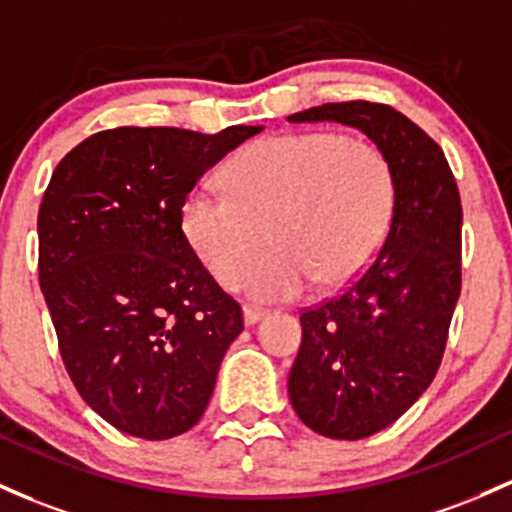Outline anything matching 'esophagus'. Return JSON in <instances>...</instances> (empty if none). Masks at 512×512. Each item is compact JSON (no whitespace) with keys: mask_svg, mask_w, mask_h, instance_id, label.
I'll return each mask as SVG.
<instances>
[{"mask_svg":"<svg viewBox=\"0 0 512 512\" xmlns=\"http://www.w3.org/2000/svg\"><path fill=\"white\" fill-rule=\"evenodd\" d=\"M267 313L262 311V308H252V306H245L243 308V320H245V325H255V323H260L262 318H265Z\"/></svg>","mask_w":512,"mask_h":512,"instance_id":"1","label":"esophagus"}]
</instances>
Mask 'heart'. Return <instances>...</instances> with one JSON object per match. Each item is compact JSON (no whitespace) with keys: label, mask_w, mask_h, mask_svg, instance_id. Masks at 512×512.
<instances>
[{"label":"heart","mask_w":512,"mask_h":512,"mask_svg":"<svg viewBox=\"0 0 512 512\" xmlns=\"http://www.w3.org/2000/svg\"><path fill=\"white\" fill-rule=\"evenodd\" d=\"M223 179L228 194L194 189L182 201L184 238L218 282L238 279L255 301L352 282L389 233L396 179L369 140L333 131L269 136L240 150ZM267 232L275 247L248 268Z\"/></svg>","instance_id":"b5f03b06"}]
</instances>
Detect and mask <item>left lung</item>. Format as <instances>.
Segmentation results:
<instances>
[{
    "instance_id": "1",
    "label": "left lung",
    "mask_w": 512,
    "mask_h": 512,
    "mask_svg": "<svg viewBox=\"0 0 512 512\" xmlns=\"http://www.w3.org/2000/svg\"><path fill=\"white\" fill-rule=\"evenodd\" d=\"M289 121L357 128L396 179L386 240L350 289L303 313L289 374L303 425L362 440L396 423L435 379L462 289V201L440 145L391 106L340 101Z\"/></svg>"
}]
</instances>
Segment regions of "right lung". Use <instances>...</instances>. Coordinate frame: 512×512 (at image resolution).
<instances>
[{"instance_id":"right-lung-1","label":"right lung","mask_w":512,"mask_h":512,"mask_svg":"<svg viewBox=\"0 0 512 512\" xmlns=\"http://www.w3.org/2000/svg\"><path fill=\"white\" fill-rule=\"evenodd\" d=\"M265 126L216 136L123 126L55 167L38 211V277L72 384L143 440L199 423L243 313L182 230V201Z\"/></svg>"}]
</instances>
